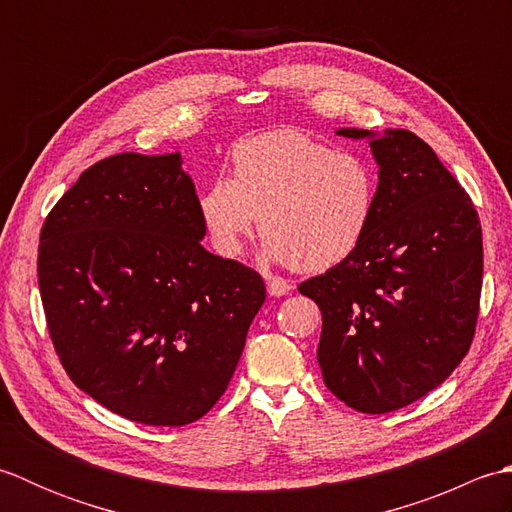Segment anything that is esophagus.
<instances>
[{
    "label": "esophagus",
    "instance_id": "1",
    "mask_svg": "<svg viewBox=\"0 0 512 512\" xmlns=\"http://www.w3.org/2000/svg\"><path fill=\"white\" fill-rule=\"evenodd\" d=\"M266 286H268V295L270 297H284V295H288L290 288H292L288 281L281 279V277H270Z\"/></svg>",
    "mask_w": 512,
    "mask_h": 512
}]
</instances>
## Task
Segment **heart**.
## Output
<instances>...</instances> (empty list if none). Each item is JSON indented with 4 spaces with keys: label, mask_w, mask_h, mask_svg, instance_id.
Returning <instances> with one entry per match:
<instances>
[{
    "label": "heart",
    "mask_w": 512,
    "mask_h": 512,
    "mask_svg": "<svg viewBox=\"0 0 512 512\" xmlns=\"http://www.w3.org/2000/svg\"><path fill=\"white\" fill-rule=\"evenodd\" d=\"M233 171L200 198L206 235L222 257L242 253L262 217L270 259L323 273L354 255L372 228L378 171L365 156L275 129L242 140Z\"/></svg>",
    "instance_id": "obj_1"
}]
</instances>
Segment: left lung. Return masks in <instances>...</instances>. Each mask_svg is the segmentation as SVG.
<instances>
[{
    "label": "left lung",
    "mask_w": 512,
    "mask_h": 512,
    "mask_svg": "<svg viewBox=\"0 0 512 512\" xmlns=\"http://www.w3.org/2000/svg\"><path fill=\"white\" fill-rule=\"evenodd\" d=\"M369 138L378 202L365 242L301 295L323 317L317 358L347 407L389 413L436 389L462 363L482 292V226L460 182L407 129Z\"/></svg>",
    "instance_id": "obj_1"
}]
</instances>
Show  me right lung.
Returning <instances> with one entry per match:
<instances>
[{
	"label": "right lung",
	"instance_id": "right-lung-1",
	"mask_svg": "<svg viewBox=\"0 0 512 512\" xmlns=\"http://www.w3.org/2000/svg\"><path fill=\"white\" fill-rule=\"evenodd\" d=\"M180 154L127 151L81 173L39 235V292L72 383L151 427L200 420L266 301L253 268L202 246Z\"/></svg>",
	"mask_w": 512,
	"mask_h": 512
}]
</instances>
